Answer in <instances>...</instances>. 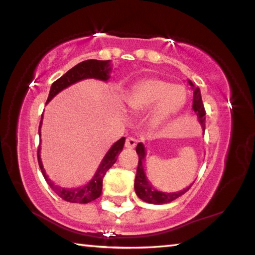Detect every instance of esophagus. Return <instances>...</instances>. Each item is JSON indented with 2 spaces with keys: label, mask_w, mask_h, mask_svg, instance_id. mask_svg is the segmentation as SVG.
<instances>
[{
  "label": "esophagus",
  "mask_w": 255,
  "mask_h": 255,
  "mask_svg": "<svg viewBox=\"0 0 255 255\" xmlns=\"http://www.w3.org/2000/svg\"><path fill=\"white\" fill-rule=\"evenodd\" d=\"M137 143V140L133 137H127L126 141H125V146L127 148H135Z\"/></svg>",
  "instance_id": "1"
}]
</instances>
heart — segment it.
Returning <instances> with one entry per match:
<instances>
[{
	"label": "heart",
	"instance_id": "1",
	"mask_svg": "<svg viewBox=\"0 0 255 255\" xmlns=\"http://www.w3.org/2000/svg\"><path fill=\"white\" fill-rule=\"evenodd\" d=\"M187 101V91L160 78H148L136 83L126 96V105L135 114L152 108L150 123L158 127L169 122L182 110Z\"/></svg>",
	"mask_w": 255,
	"mask_h": 255
}]
</instances>
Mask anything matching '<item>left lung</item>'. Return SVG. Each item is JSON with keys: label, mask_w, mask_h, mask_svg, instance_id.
Listing matches in <instances>:
<instances>
[{"label": "left lung", "mask_w": 255, "mask_h": 255, "mask_svg": "<svg viewBox=\"0 0 255 255\" xmlns=\"http://www.w3.org/2000/svg\"><path fill=\"white\" fill-rule=\"evenodd\" d=\"M189 85L193 86V83L189 81ZM193 109L194 112L196 113L198 120L202 124L203 130H205V108L204 105H203L202 101V96L201 91L198 88H194V94H193ZM136 151L138 154V167H137V173H136V178H135V191L137 196L142 200L143 202L150 203V204H166V203H169L176 198L180 197L186 193L191 186L187 188L183 189V191L177 192V193H163L158 192L151 186V185L148 183V180L145 176V172H143V166L142 161L145 158V147L141 142H139L136 147Z\"/></svg>", "instance_id": "8db88e82"}]
</instances>
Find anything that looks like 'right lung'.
<instances>
[{
	"mask_svg": "<svg viewBox=\"0 0 255 255\" xmlns=\"http://www.w3.org/2000/svg\"><path fill=\"white\" fill-rule=\"evenodd\" d=\"M112 70V62L110 60L107 61H100V60H86V61H82L78 63L77 66L70 69L67 73L59 78L58 80H55L52 86H51L50 94L48 97L47 103L53 98V97L59 94L60 91L63 90L64 88L69 87L72 83L80 81L82 79H87V78H95V79L104 80L107 81L109 79V71ZM41 123H42V117H41ZM41 123L39 126V135H40V128H41ZM125 143V137L120 138V139L115 142L113 147L110 148L107 155L105 156V158L101 161L98 170H97L96 175L94 176L89 183H88L86 186L79 187V188H62L59 187L57 185H54L51 180L48 178L47 174H45L42 163H41L40 158V146L38 149V161L41 172L43 174L44 179L47 180L49 186L53 189L55 194H58L62 200L70 202V203H81V204H86V203H90L92 201L97 200V198L100 197L101 191H103V180L106 173L112 168V166L116 163V160L118 158V155L120 151L123 150Z\"/></svg>",
	"mask_w": 255,
	"mask_h": 255,
	"instance_id": "add662e5",
	"label": "right lung"
}]
</instances>
